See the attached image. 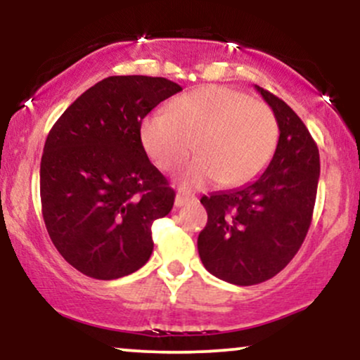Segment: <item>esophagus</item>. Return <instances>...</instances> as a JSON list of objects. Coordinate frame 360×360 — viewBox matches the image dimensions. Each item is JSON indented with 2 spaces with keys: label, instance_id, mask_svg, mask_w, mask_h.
I'll list each match as a JSON object with an SVG mask.
<instances>
[{
  "label": "esophagus",
  "instance_id": "obj_1",
  "mask_svg": "<svg viewBox=\"0 0 360 360\" xmlns=\"http://www.w3.org/2000/svg\"><path fill=\"white\" fill-rule=\"evenodd\" d=\"M196 201V196L191 193L188 191H179L176 194V200H174V205L177 206V208H181V206L184 205H189V203H194Z\"/></svg>",
  "mask_w": 360,
  "mask_h": 360
}]
</instances>
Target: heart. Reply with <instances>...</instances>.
<instances>
[{
    "mask_svg": "<svg viewBox=\"0 0 360 360\" xmlns=\"http://www.w3.org/2000/svg\"><path fill=\"white\" fill-rule=\"evenodd\" d=\"M140 140L152 162L174 171L193 147L200 155L181 176L184 186L220 179L240 186L271 162L279 142V125L266 103L225 86H203L177 98L167 111L143 118Z\"/></svg>",
    "mask_w": 360,
    "mask_h": 360,
    "instance_id": "1",
    "label": "heart"
}]
</instances>
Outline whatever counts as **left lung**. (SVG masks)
Here are the masks:
<instances>
[{"label": "left lung", "mask_w": 360, "mask_h": 360, "mask_svg": "<svg viewBox=\"0 0 360 360\" xmlns=\"http://www.w3.org/2000/svg\"><path fill=\"white\" fill-rule=\"evenodd\" d=\"M274 111L279 142L257 179L201 198L208 223L198 237L206 271L237 286L274 278L307 237L315 208L320 154L308 128L283 100L255 86Z\"/></svg>", "instance_id": "1"}]
</instances>
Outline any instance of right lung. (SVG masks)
Instances as JSON below:
<instances>
[{
	"label": "right lung",
	"instance_id": "right-lung-1",
	"mask_svg": "<svg viewBox=\"0 0 360 360\" xmlns=\"http://www.w3.org/2000/svg\"><path fill=\"white\" fill-rule=\"evenodd\" d=\"M183 91L166 77L110 76L53 123L40 162V200L51 240L82 274L111 281L139 271L154 250L152 223L174 189L148 160L142 120Z\"/></svg>",
	"mask_w": 360,
	"mask_h": 360
}]
</instances>
